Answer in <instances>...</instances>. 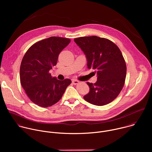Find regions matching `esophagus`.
<instances>
[{"instance_id":"34e87169","label":"esophagus","mask_w":152,"mask_h":152,"mask_svg":"<svg viewBox=\"0 0 152 152\" xmlns=\"http://www.w3.org/2000/svg\"><path fill=\"white\" fill-rule=\"evenodd\" d=\"M72 83L74 84V85H76L79 83V81L77 80H76V79H73L72 80Z\"/></svg>"}]
</instances>
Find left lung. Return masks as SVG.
I'll return each mask as SVG.
<instances>
[{
	"mask_svg": "<svg viewBox=\"0 0 152 152\" xmlns=\"http://www.w3.org/2000/svg\"><path fill=\"white\" fill-rule=\"evenodd\" d=\"M74 41L85 55L87 67L94 69L97 76L95 83L86 82L90 91L83 99L97 106L111 103L121 91L126 76V65L120 50L111 41L96 36Z\"/></svg>",
	"mask_w": 152,
	"mask_h": 152,
	"instance_id": "obj_1",
	"label": "left lung"
}]
</instances>
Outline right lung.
<instances>
[{"label": "right lung", "instance_id": "right-lung-1", "mask_svg": "<svg viewBox=\"0 0 152 152\" xmlns=\"http://www.w3.org/2000/svg\"><path fill=\"white\" fill-rule=\"evenodd\" d=\"M70 42L69 38L51 37L35 43L24 55L20 69V82L35 104L43 107L55 104L72 83L69 79L59 80L49 73L56 65L59 53Z\"/></svg>", "mask_w": 152, "mask_h": 152}]
</instances>
